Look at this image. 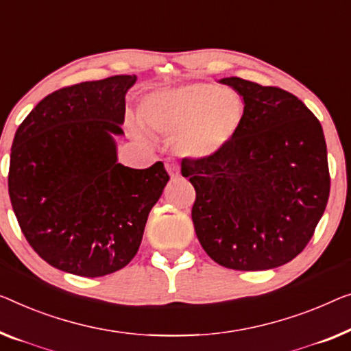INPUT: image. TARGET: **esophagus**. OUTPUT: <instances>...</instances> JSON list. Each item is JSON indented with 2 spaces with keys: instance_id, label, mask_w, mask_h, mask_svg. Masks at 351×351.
<instances>
[{
  "instance_id": "34e87169",
  "label": "esophagus",
  "mask_w": 351,
  "mask_h": 351,
  "mask_svg": "<svg viewBox=\"0 0 351 351\" xmlns=\"http://www.w3.org/2000/svg\"><path fill=\"white\" fill-rule=\"evenodd\" d=\"M165 169H167V171H169V173H170L171 180H176V178L180 176V167H178L176 162H173V160H167V162H165Z\"/></svg>"
}]
</instances>
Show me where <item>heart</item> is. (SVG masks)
I'll use <instances>...</instances> for the list:
<instances>
[{
    "label": "heart",
    "instance_id": "obj_1",
    "mask_svg": "<svg viewBox=\"0 0 351 351\" xmlns=\"http://www.w3.org/2000/svg\"><path fill=\"white\" fill-rule=\"evenodd\" d=\"M140 119L189 158H208L232 142L241 128L244 102L238 93L213 83H193L148 94Z\"/></svg>",
    "mask_w": 351,
    "mask_h": 351
}]
</instances>
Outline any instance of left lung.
<instances>
[{"mask_svg":"<svg viewBox=\"0 0 351 351\" xmlns=\"http://www.w3.org/2000/svg\"><path fill=\"white\" fill-rule=\"evenodd\" d=\"M244 101L241 128L226 148L181 162L195 189L192 221L216 263L263 271L289 263L311 241L329 197L322 124L291 93L222 78Z\"/></svg>","mask_w":351,"mask_h":351,"instance_id":"1","label":"left lung"}]
</instances>
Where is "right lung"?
I'll use <instances>...</instances> for the list:
<instances>
[{
	"mask_svg": "<svg viewBox=\"0 0 351 351\" xmlns=\"http://www.w3.org/2000/svg\"><path fill=\"white\" fill-rule=\"evenodd\" d=\"M135 75L66 86L42 99L15 132L9 197L26 241L56 269L101 277L124 268L142 243L170 176L162 162H118L125 93Z\"/></svg>",
	"mask_w": 351,
	"mask_h": 351,
	"instance_id": "obj_1",
	"label": "right lung"
}]
</instances>
